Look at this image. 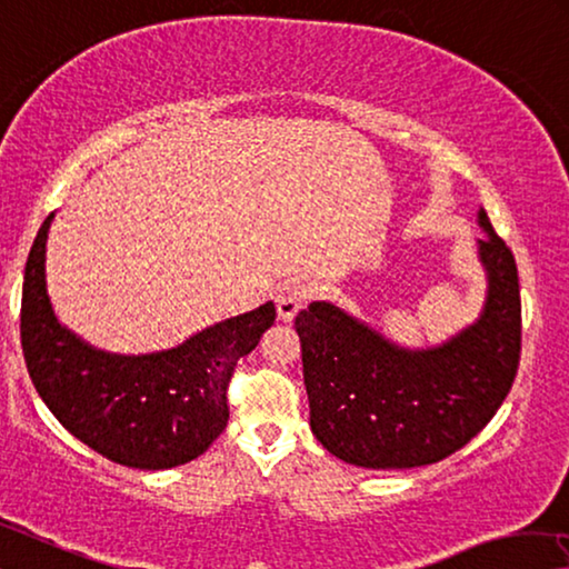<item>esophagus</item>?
Here are the masks:
<instances>
[{
  "label": "esophagus",
  "instance_id": "esophagus-1",
  "mask_svg": "<svg viewBox=\"0 0 569 569\" xmlns=\"http://www.w3.org/2000/svg\"><path fill=\"white\" fill-rule=\"evenodd\" d=\"M309 299H311V286H306L303 281H286L283 286H278V293H276L278 319L291 321Z\"/></svg>",
  "mask_w": 569,
  "mask_h": 569
}]
</instances>
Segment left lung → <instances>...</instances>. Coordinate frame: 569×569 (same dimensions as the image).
I'll return each mask as SVG.
<instances>
[{"mask_svg":"<svg viewBox=\"0 0 569 569\" xmlns=\"http://www.w3.org/2000/svg\"><path fill=\"white\" fill-rule=\"evenodd\" d=\"M479 319L432 347H402L329 301L296 317L311 430L345 463L392 471L430 466L486 428L511 390L521 351L519 276L486 210Z\"/></svg>","mask_w":569,"mask_h":569,"instance_id":"obj_1","label":"left lung"}]
</instances>
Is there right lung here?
I'll return each mask as SVG.
<instances>
[{"instance_id":"right-lung-1","label":"right lung","mask_w":569,"mask_h":569,"mask_svg":"<svg viewBox=\"0 0 569 569\" xmlns=\"http://www.w3.org/2000/svg\"><path fill=\"white\" fill-rule=\"evenodd\" d=\"M42 222L24 266L22 351L42 402L68 432L113 463L164 471L194 461L228 426V382L238 359L276 321L273 301L222 319L182 345L149 355L98 349L60 323L48 293Z\"/></svg>"}]
</instances>
